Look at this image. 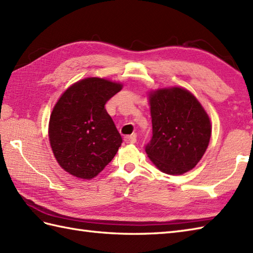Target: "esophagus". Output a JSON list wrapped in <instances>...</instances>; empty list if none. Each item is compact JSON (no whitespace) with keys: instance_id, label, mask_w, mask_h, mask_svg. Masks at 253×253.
Returning <instances> with one entry per match:
<instances>
[{"instance_id":"34e87169","label":"esophagus","mask_w":253,"mask_h":253,"mask_svg":"<svg viewBox=\"0 0 253 253\" xmlns=\"http://www.w3.org/2000/svg\"><path fill=\"white\" fill-rule=\"evenodd\" d=\"M124 140H125L126 143H136L137 141V137L136 135H130V136H126L124 138Z\"/></svg>"}]
</instances>
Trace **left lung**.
Returning <instances> with one entry per match:
<instances>
[{
    "label": "left lung",
    "instance_id": "obj_1",
    "mask_svg": "<svg viewBox=\"0 0 253 253\" xmlns=\"http://www.w3.org/2000/svg\"><path fill=\"white\" fill-rule=\"evenodd\" d=\"M152 138L146 146L149 159L163 173L181 175L203 157L211 138V122L196 96L179 88L149 94Z\"/></svg>",
    "mask_w": 253,
    "mask_h": 253
}]
</instances>
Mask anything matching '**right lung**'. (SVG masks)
Wrapping results in <instances>:
<instances>
[{"label": "right lung", "mask_w": 253, "mask_h": 253, "mask_svg": "<svg viewBox=\"0 0 253 253\" xmlns=\"http://www.w3.org/2000/svg\"><path fill=\"white\" fill-rule=\"evenodd\" d=\"M122 88V84L103 78H84L56 102L49 138L56 161L67 173L91 179L115 157L123 139L105 104Z\"/></svg>", "instance_id": "1"}]
</instances>
